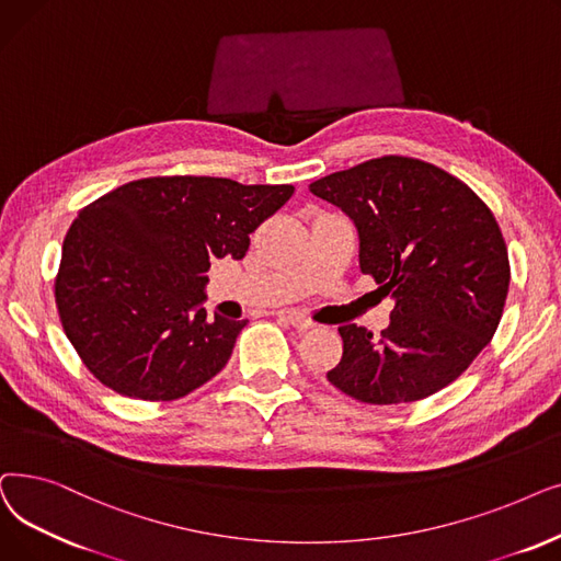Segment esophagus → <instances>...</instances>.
<instances>
[{"instance_id": "esophagus-1", "label": "esophagus", "mask_w": 561, "mask_h": 561, "mask_svg": "<svg viewBox=\"0 0 561 561\" xmlns=\"http://www.w3.org/2000/svg\"><path fill=\"white\" fill-rule=\"evenodd\" d=\"M278 317L285 319V322H287L289 327H295L297 331H308V329L314 327L308 317H304V314L297 312V310H283V312H278Z\"/></svg>"}]
</instances>
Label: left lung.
<instances>
[{
    "instance_id": "obj_1",
    "label": "left lung",
    "mask_w": 561,
    "mask_h": 561,
    "mask_svg": "<svg viewBox=\"0 0 561 561\" xmlns=\"http://www.w3.org/2000/svg\"><path fill=\"white\" fill-rule=\"evenodd\" d=\"M310 192L358 230L360 272L394 301L379 337L344 324L327 379L365 404H407L461 377L491 342L510 257L491 209L468 184L411 157L331 173Z\"/></svg>"
}]
</instances>
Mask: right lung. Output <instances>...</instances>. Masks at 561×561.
Instances as JSON below:
<instances>
[{"label": "right lung", "instance_id": "1", "mask_svg": "<svg viewBox=\"0 0 561 561\" xmlns=\"http://www.w3.org/2000/svg\"><path fill=\"white\" fill-rule=\"evenodd\" d=\"M291 194V184L146 178L79 211L55 297L93 377L146 402H171L217 377L247 319L205 312L209 264L242 260L249 234Z\"/></svg>", "mask_w": 561, "mask_h": 561}]
</instances>
